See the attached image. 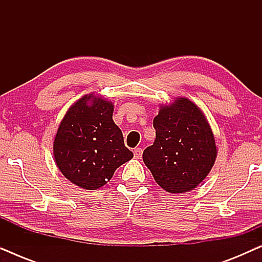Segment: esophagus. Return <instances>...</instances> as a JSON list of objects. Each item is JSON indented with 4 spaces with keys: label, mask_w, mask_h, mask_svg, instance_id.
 <instances>
[{
    "label": "esophagus",
    "mask_w": 262,
    "mask_h": 262,
    "mask_svg": "<svg viewBox=\"0 0 262 262\" xmlns=\"http://www.w3.org/2000/svg\"><path fill=\"white\" fill-rule=\"evenodd\" d=\"M142 154H143V149L141 148H136L134 149V155H135V159L139 160L142 157Z\"/></svg>",
    "instance_id": "esophagus-1"
}]
</instances>
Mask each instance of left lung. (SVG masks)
<instances>
[{
	"label": "left lung",
	"instance_id": "obj_1",
	"mask_svg": "<svg viewBox=\"0 0 262 262\" xmlns=\"http://www.w3.org/2000/svg\"><path fill=\"white\" fill-rule=\"evenodd\" d=\"M156 139L143 152L154 179L169 193L195 188L217 156L212 131L199 107L186 98L161 107L154 119Z\"/></svg>",
	"mask_w": 262,
	"mask_h": 262
}]
</instances>
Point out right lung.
<instances>
[{
	"mask_svg": "<svg viewBox=\"0 0 262 262\" xmlns=\"http://www.w3.org/2000/svg\"><path fill=\"white\" fill-rule=\"evenodd\" d=\"M113 105L95 95L74 103L60 123L53 143L58 169L84 189L102 187L134 154L112 119Z\"/></svg>",
	"mask_w": 262,
	"mask_h": 262,
	"instance_id": "right-lung-1",
	"label": "right lung"
}]
</instances>
